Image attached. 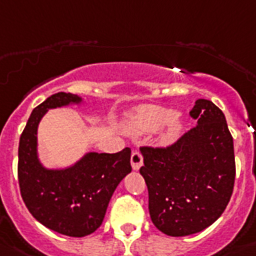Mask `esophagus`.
Here are the masks:
<instances>
[{
  "mask_svg": "<svg viewBox=\"0 0 256 256\" xmlns=\"http://www.w3.org/2000/svg\"><path fill=\"white\" fill-rule=\"evenodd\" d=\"M144 162V157L142 154H141L140 150H134L130 156V164H132L133 170H138V168L142 166Z\"/></svg>",
  "mask_w": 256,
  "mask_h": 256,
  "instance_id": "obj_1",
  "label": "esophagus"
}]
</instances>
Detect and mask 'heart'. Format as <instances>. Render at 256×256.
Segmentation results:
<instances>
[{"label":"heart","instance_id":"obj_1","mask_svg":"<svg viewBox=\"0 0 256 256\" xmlns=\"http://www.w3.org/2000/svg\"><path fill=\"white\" fill-rule=\"evenodd\" d=\"M166 123V138L172 137L180 130V119L170 110L161 106H142L134 111L130 118V126L136 132H149Z\"/></svg>","mask_w":256,"mask_h":256}]
</instances>
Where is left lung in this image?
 Returning a JSON list of instances; mask_svg holds the SVG:
<instances>
[{
	"instance_id": "1",
	"label": "left lung",
	"mask_w": 256,
	"mask_h": 256,
	"mask_svg": "<svg viewBox=\"0 0 256 256\" xmlns=\"http://www.w3.org/2000/svg\"><path fill=\"white\" fill-rule=\"evenodd\" d=\"M198 126L168 146H141L140 172L153 224L171 237L199 233L218 218L236 180L232 133L222 111L206 99L190 111Z\"/></svg>"
}]
</instances>
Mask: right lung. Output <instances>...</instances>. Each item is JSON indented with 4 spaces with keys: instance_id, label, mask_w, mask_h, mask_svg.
Segmentation results:
<instances>
[{
    "instance_id": "right-lung-1",
    "label": "right lung",
    "mask_w": 256,
    "mask_h": 256,
    "mask_svg": "<svg viewBox=\"0 0 256 256\" xmlns=\"http://www.w3.org/2000/svg\"><path fill=\"white\" fill-rule=\"evenodd\" d=\"M74 94L57 92L35 107L20 134L18 182L27 209L40 224L69 237H85L102 225L106 209L122 179L132 171L130 149L88 153L65 170H47L36 156L38 124L50 108L80 103Z\"/></svg>"
}]
</instances>
